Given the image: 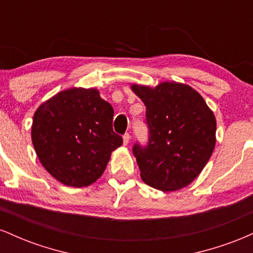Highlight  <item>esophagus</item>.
<instances>
[{
    "label": "esophagus",
    "instance_id": "esophagus-1",
    "mask_svg": "<svg viewBox=\"0 0 253 253\" xmlns=\"http://www.w3.org/2000/svg\"><path fill=\"white\" fill-rule=\"evenodd\" d=\"M123 139H124V145H127L130 140V135L128 134V133H126V134L123 136Z\"/></svg>",
    "mask_w": 253,
    "mask_h": 253
}]
</instances>
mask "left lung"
Wrapping results in <instances>:
<instances>
[{"label":"left lung","mask_w":253,"mask_h":253,"mask_svg":"<svg viewBox=\"0 0 253 253\" xmlns=\"http://www.w3.org/2000/svg\"><path fill=\"white\" fill-rule=\"evenodd\" d=\"M130 89L146 106L150 129L149 144L133 146L141 179L162 191L187 187L200 175L215 147L214 113L187 84H132Z\"/></svg>","instance_id":"1"}]
</instances>
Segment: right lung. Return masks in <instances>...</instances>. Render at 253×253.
I'll return each instance as SVG.
<instances>
[{"label":"right lung","mask_w":253,"mask_h":253,"mask_svg":"<svg viewBox=\"0 0 253 253\" xmlns=\"http://www.w3.org/2000/svg\"><path fill=\"white\" fill-rule=\"evenodd\" d=\"M114 109L97 89L63 90L40 104L32 124V143L40 163L69 187H88L106 170L123 145L113 130Z\"/></svg>","instance_id":"right-lung-1"}]
</instances>
